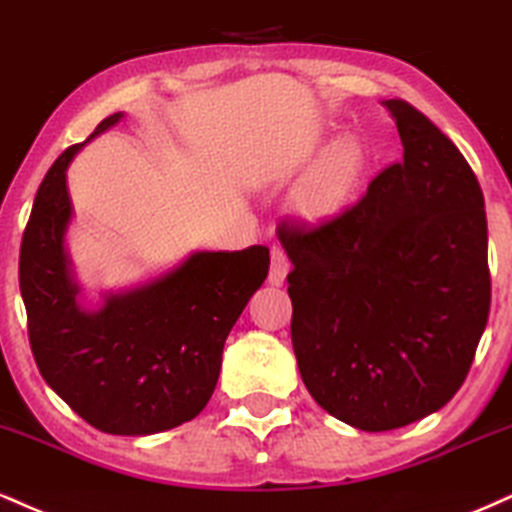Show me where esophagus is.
I'll return each mask as SVG.
<instances>
[{
  "mask_svg": "<svg viewBox=\"0 0 512 512\" xmlns=\"http://www.w3.org/2000/svg\"><path fill=\"white\" fill-rule=\"evenodd\" d=\"M287 273H290V258H287L285 249H282V246H273V249H270L268 282H270V285L280 287L282 282H285Z\"/></svg>",
  "mask_w": 512,
  "mask_h": 512,
  "instance_id": "esophagus-1",
  "label": "esophagus"
}]
</instances>
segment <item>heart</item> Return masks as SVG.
Masks as SVG:
<instances>
[{
	"label": "heart",
	"mask_w": 512,
	"mask_h": 512,
	"mask_svg": "<svg viewBox=\"0 0 512 512\" xmlns=\"http://www.w3.org/2000/svg\"><path fill=\"white\" fill-rule=\"evenodd\" d=\"M362 167V155L350 138H340L323 153L316 170V194L323 198H338L357 179Z\"/></svg>",
	"instance_id": "b5f03b06"
}]
</instances>
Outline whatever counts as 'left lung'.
<instances>
[{"label":"left lung","instance_id":"1","mask_svg":"<svg viewBox=\"0 0 512 512\" xmlns=\"http://www.w3.org/2000/svg\"><path fill=\"white\" fill-rule=\"evenodd\" d=\"M402 160L321 225L280 222L292 347L340 422L400 429L441 410L470 371L491 306L484 194L434 122L386 100Z\"/></svg>","mask_w":512,"mask_h":512}]
</instances>
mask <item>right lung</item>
I'll use <instances>...</instances> for the list:
<instances>
[{"instance_id": "add662e5", "label": "right lung", "mask_w": 512, "mask_h": 512, "mask_svg": "<svg viewBox=\"0 0 512 512\" xmlns=\"http://www.w3.org/2000/svg\"><path fill=\"white\" fill-rule=\"evenodd\" d=\"M110 114L93 141L122 119ZM88 141L66 148L42 179L23 232L18 282L42 378L90 426L148 436L191 422L213 395L222 347L268 278L266 246L194 251L160 278L78 302L64 237L71 222L66 170Z\"/></svg>"}]
</instances>
